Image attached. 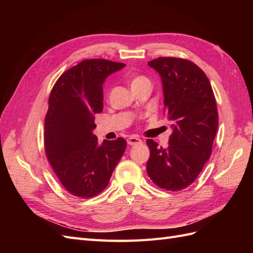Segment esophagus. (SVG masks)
Returning <instances> with one entry per match:
<instances>
[{"mask_svg":"<svg viewBox=\"0 0 253 253\" xmlns=\"http://www.w3.org/2000/svg\"><path fill=\"white\" fill-rule=\"evenodd\" d=\"M127 144L128 145H135V144H139V143H141L142 141H141V139H139L138 137H128L127 138Z\"/></svg>","mask_w":253,"mask_h":253,"instance_id":"1","label":"esophagus"}]
</instances>
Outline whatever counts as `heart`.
<instances>
[{"label":"heart","instance_id":"1","mask_svg":"<svg viewBox=\"0 0 253 253\" xmlns=\"http://www.w3.org/2000/svg\"><path fill=\"white\" fill-rule=\"evenodd\" d=\"M144 83H150L149 79L147 77H144V76H134V77H132L128 80V84H129V87H131V90L142 85V84H144Z\"/></svg>","mask_w":253,"mask_h":253}]
</instances>
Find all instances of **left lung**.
<instances>
[{
	"mask_svg": "<svg viewBox=\"0 0 253 253\" xmlns=\"http://www.w3.org/2000/svg\"><path fill=\"white\" fill-rule=\"evenodd\" d=\"M159 74L164 113L172 125L167 148L148 139L149 177L159 188L180 191L193 183L211 156L218 114L206 74L189 60L160 57L148 62Z\"/></svg>",
	"mask_w": 253,
	"mask_h": 253,
	"instance_id": "left-lung-1",
	"label": "left lung"
}]
</instances>
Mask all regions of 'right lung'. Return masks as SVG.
Listing matches in <instances>:
<instances>
[{
  "instance_id": "add662e5",
  "label": "right lung",
  "mask_w": 253,
  "mask_h": 253,
  "mask_svg": "<svg viewBox=\"0 0 253 253\" xmlns=\"http://www.w3.org/2000/svg\"><path fill=\"white\" fill-rule=\"evenodd\" d=\"M126 64L87 59L63 73L53 85L44 124V145L49 164L71 194L89 198L109 185L126 141L98 143L93 134L95 114L103 110L105 79Z\"/></svg>"
}]
</instances>
